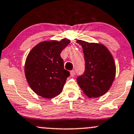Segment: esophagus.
I'll return each instance as SVG.
<instances>
[{"mask_svg":"<svg viewBox=\"0 0 134 134\" xmlns=\"http://www.w3.org/2000/svg\"><path fill=\"white\" fill-rule=\"evenodd\" d=\"M70 76H71V77H73V76H74L75 75V71L74 70H71V71L70 72Z\"/></svg>","mask_w":134,"mask_h":134,"instance_id":"34e87169","label":"esophagus"}]
</instances>
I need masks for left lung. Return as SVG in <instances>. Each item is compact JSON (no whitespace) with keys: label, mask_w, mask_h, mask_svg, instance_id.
<instances>
[{"label":"left lung","mask_w":134,"mask_h":134,"mask_svg":"<svg viewBox=\"0 0 134 134\" xmlns=\"http://www.w3.org/2000/svg\"><path fill=\"white\" fill-rule=\"evenodd\" d=\"M83 48L85 71L77 78L84 93L90 98L102 96L110 89L116 76V65L111 52L102 44L77 40Z\"/></svg>","instance_id":"1"}]
</instances>
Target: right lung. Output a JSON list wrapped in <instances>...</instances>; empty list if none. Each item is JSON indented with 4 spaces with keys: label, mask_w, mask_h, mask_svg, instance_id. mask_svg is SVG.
<instances>
[{
    "label": "right lung",
    "mask_w": 134,
    "mask_h": 134,
    "mask_svg": "<svg viewBox=\"0 0 134 134\" xmlns=\"http://www.w3.org/2000/svg\"><path fill=\"white\" fill-rule=\"evenodd\" d=\"M69 39L45 41L34 47L26 58L25 74L27 83L37 95L52 98L61 93L70 72L64 69L62 51Z\"/></svg>",
    "instance_id": "1"
}]
</instances>
